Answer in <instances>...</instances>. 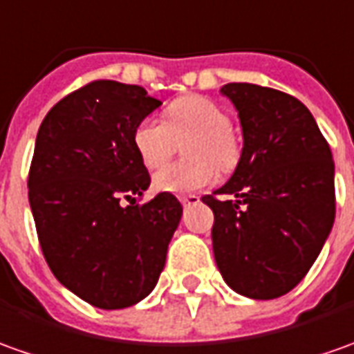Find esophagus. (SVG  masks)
I'll return each instance as SVG.
<instances>
[{
    "label": "esophagus",
    "instance_id": "esophagus-1",
    "mask_svg": "<svg viewBox=\"0 0 354 354\" xmlns=\"http://www.w3.org/2000/svg\"><path fill=\"white\" fill-rule=\"evenodd\" d=\"M180 201H182L186 207H189V205H197V203L201 201V197L196 196V194H187V196H180Z\"/></svg>",
    "mask_w": 354,
    "mask_h": 354
}]
</instances>
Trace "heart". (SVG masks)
Wrapping results in <instances>:
<instances>
[{
  "mask_svg": "<svg viewBox=\"0 0 354 354\" xmlns=\"http://www.w3.org/2000/svg\"><path fill=\"white\" fill-rule=\"evenodd\" d=\"M186 139L189 162L158 170L153 182L160 192L184 196L203 189L217 180L218 170L228 172L240 160L242 149L227 112L207 96H184L168 106L167 122L145 118L133 131L137 157L149 170L165 167Z\"/></svg>",
  "mask_w": 354,
  "mask_h": 354,
  "instance_id": "1",
  "label": "heart"
}]
</instances>
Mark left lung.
Instances as JSON below:
<instances>
[{
	"instance_id": "obj_1",
	"label": "left lung",
	"mask_w": 354,
	"mask_h": 354,
	"mask_svg": "<svg viewBox=\"0 0 354 354\" xmlns=\"http://www.w3.org/2000/svg\"><path fill=\"white\" fill-rule=\"evenodd\" d=\"M244 149L232 178L201 197L213 209V254L238 295L269 300L308 273L335 218L333 158L298 98L277 88L228 83Z\"/></svg>"
}]
</instances>
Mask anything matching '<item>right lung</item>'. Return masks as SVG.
I'll return each mask as SVG.
<instances>
[{
	"label": "right lung",
	"mask_w": 354,
	"mask_h": 354,
	"mask_svg": "<svg viewBox=\"0 0 354 354\" xmlns=\"http://www.w3.org/2000/svg\"><path fill=\"white\" fill-rule=\"evenodd\" d=\"M162 102L139 85L98 79L46 114L28 170V201L46 263L102 310L133 306L155 288L182 205L151 184L133 131Z\"/></svg>",
	"instance_id": "right-lung-1"
}]
</instances>
